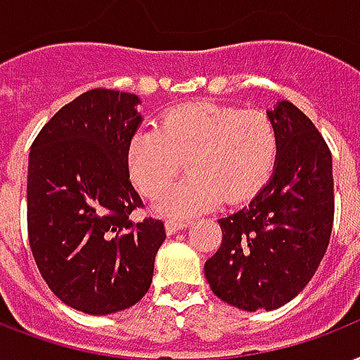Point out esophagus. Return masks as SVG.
I'll list each match as a JSON object with an SVG mask.
<instances>
[{
	"label": "esophagus",
	"instance_id": "esophagus-1",
	"mask_svg": "<svg viewBox=\"0 0 360 360\" xmlns=\"http://www.w3.org/2000/svg\"><path fill=\"white\" fill-rule=\"evenodd\" d=\"M188 221H176V219H167L165 221V231L167 235H174L180 229H186L188 227Z\"/></svg>",
	"mask_w": 360,
	"mask_h": 360
}]
</instances>
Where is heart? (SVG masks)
I'll return each mask as SVG.
<instances>
[{
    "label": "heart",
    "instance_id": "1",
    "mask_svg": "<svg viewBox=\"0 0 360 360\" xmlns=\"http://www.w3.org/2000/svg\"><path fill=\"white\" fill-rule=\"evenodd\" d=\"M280 150L269 114L216 103L167 110L155 127H141L127 142V171L139 191L155 199L183 161L190 174L154 202L161 216L188 218L224 199L229 205L259 193Z\"/></svg>",
    "mask_w": 360,
    "mask_h": 360
}]
</instances>
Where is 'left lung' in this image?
<instances>
[{
	"label": "left lung",
	"instance_id": "left-lung-1",
	"mask_svg": "<svg viewBox=\"0 0 360 360\" xmlns=\"http://www.w3.org/2000/svg\"><path fill=\"white\" fill-rule=\"evenodd\" d=\"M280 139L270 180L250 205L218 219L221 246L205 263L214 295L240 310H276L316 274L334 219L333 155L302 110H266Z\"/></svg>",
	"mask_w": 360,
	"mask_h": 360
}]
</instances>
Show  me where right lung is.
<instances>
[{"label":"right lung","mask_w":360,"mask_h":360,"mask_svg":"<svg viewBox=\"0 0 360 360\" xmlns=\"http://www.w3.org/2000/svg\"><path fill=\"white\" fill-rule=\"evenodd\" d=\"M135 94L96 88L44 125L27 163V235L39 272L75 310L107 316L136 304L165 240L160 219L131 221L142 200L127 142L142 124Z\"/></svg>","instance_id":"obj_1"}]
</instances>
